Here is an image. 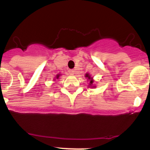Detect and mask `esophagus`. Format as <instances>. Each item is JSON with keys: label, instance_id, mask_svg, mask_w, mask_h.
Listing matches in <instances>:
<instances>
[{"label": "esophagus", "instance_id": "obj_1", "mask_svg": "<svg viewBox=\"0 0 150 150\" xmlns=\"http://www.w3.org/2000/svg\"><path fill=\"white\" fill-rule=\"evenodd\" d=\"M68 72H69V73L70 74V75H73V74L75 73V70H74V69H69Z\"/></svg>", "mask_w": 150, "mask_h": 150}]
</instances>
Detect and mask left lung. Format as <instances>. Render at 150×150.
Listing matches in <instances>:
<instances>
[{
	"mask_svg": "<svg viewBox=\"0 0 150 150\" xmlns=\"http://www.w3.org/2000/svg\"><path fill=\"white\" fill-rule=\"evenodd\" d=\"M85 77L88 78L89 80H90V86H92V85H93V78H91V77H90V75H89L88 73H87L86 75H85Z\"/></svg>",
	"mask_w": 150,
	"mask_h": 150,
	"instance_id": "1",
	"label": "left lung"
}]
</instances>
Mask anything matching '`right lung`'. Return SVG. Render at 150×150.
<instances>
[{
	"mask_svg": "<svg viewBox=\"0 0 150 150\" xmlns=\"http://www.w3.org/2000/svg\"><path fill=\"white\" fill-rule=\"evenodd\" d=\"M60 74H59V75H57V76H56V78H57V79H58V78H59V77H60Z\"/></svg>",
	"mask_w": 150,
	"mask_h": 150,
	"instance_id": "right-lung-1",
	"label": "right lung"
}]
</instances>
